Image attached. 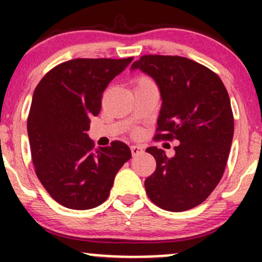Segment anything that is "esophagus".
<instances>
[{"label":"esophagus","instance_id":"esophagus-1","mask_svg":"<svg viewBox=\"0 0 262 262\" xmlns=\"http://www.w3.org/2000/svg\"><path fill=\"white\" fill-rule=\"evenodd\" d=\"M130 151L133 155H138V154H140V152H143L144 149H143V146H140V145H132Z\"/></svg>","mask_w":262,"mask_h":262}]
</instances>
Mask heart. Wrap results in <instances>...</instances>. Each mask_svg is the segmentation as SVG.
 <instances>
[{
    "label": "heart",
    "mask_w": 262,
    "mask_h": 262,
    "mask_svg": "<svg viewBox=\"0 0 262 262\" xmlns=\"http://www.w3.org/2000/svg\"><path fill=\"white\" fill-rule=\"evenodd\" d=\"M145 80H149L148 77H140L139 79V81H145ZM139 81H138V82H139Z\"/></svg>",
    "instance_id": "b5f03b06"
}]
</instances>
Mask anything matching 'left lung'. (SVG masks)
<instances>
[{
	"label": "left lung",
	"mask_w": 262,
	"mask_h": 262,
	"mask_svg": "<svg viewBox=\"0 0 262 262\" xmlns=\"http://www.w3.org/2000/svg\"><path fill=\"white\" fill-rule=\"evenodd\" d=\"M137 69L160 90L155 138L180 141L172 158L156 146L146 149L156 170L145 180V191L162 209H191L207 200L224 173L234 134L229 95L217 74L182 56L143 55L132 65Z\"/></svg>",
	"instance_id": "1"
}]
</instances>
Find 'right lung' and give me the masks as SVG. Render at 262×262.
<instances>
[{
  "mask_svg": "<svg viewBox=\"0 0 262 262\" xmlns=\"http://www.w3.org/2000/svg\"><path fill=\"white\" fill-rule=\"evenodd\" d=\"M127 59H74L52 69L33 93L27 129L39 181L70 209H91L110 196L114 177L132 158L122 141L95 148L86 132L101 111L108 83Z\"/></svg>",
  "mask_w": 262,
  "mask_h": 262,
  "instance_id": "obj_1",
  "label": "right lung"
}]
</instances>
